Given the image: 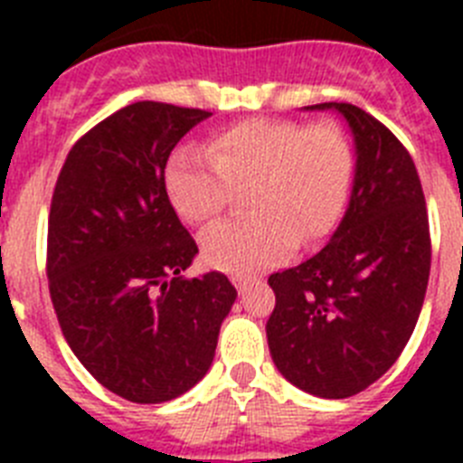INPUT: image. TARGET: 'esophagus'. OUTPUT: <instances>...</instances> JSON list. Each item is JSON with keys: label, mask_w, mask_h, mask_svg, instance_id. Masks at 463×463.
<instances>
[{"label": "esophagus", "mask_w": 463, "mask_h": 463, "mask_svg": "<svg viewBox=\"0 0 463 463\" xmlns=\"http://www.w3.org/2000/svg\"><path fill=\"white\" fill-rule=\"evenodd\" d=\"M234 285H236V289H239V294H241V297H245V294L250 292V289H252V285H255V282L245 280V278H234Z\"/></svg>", "instance_id": "obj_1"}]
</instances>
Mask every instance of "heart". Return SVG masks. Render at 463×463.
<instances>
[{
	"mask_svg": "<svg viewBox=\"0 0 463 463\" xmlns=\"http://www.w3.org/2000/svg\"><path fill=\"white\" fill-rule=\"evenodd\" d=\"M353 181V148L336 125L289 120L236 122L206 143L183 148L165 174L171 206L202 224L224 211L248 185L243 220L213 224L202 234L208 267L234 276L288 260L297 241L313 243L336 227Z\"/></svg>",
	"mask_w": 463,
	"mask_h": 463,
	"instance_id": "b5f03b06",
	"label": "heart"
}]
</instances>
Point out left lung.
<instances>
[{
  "mask_svg": "<svg viewBox=\"0 0 463 463\" xmlns=\"http://www.w3.org/2000/svg\"><path fill=\"white\" fill-rule=\"evenodd\" d=\"M306 110H336L350 127L353 192L329 243L269 278L267 338L294 387L347 399L390 371L415 329L431 269L427 203L411 155L383 122L336 101Z\"/></svg>",
  "mask_w": 463,
  "mask_h": 463,
  "instance_id": "obj_1",
  "label": "left lung"
}]
</instances>
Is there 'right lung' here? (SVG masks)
<instances>
[{"instance_id": "obj_1", "label": "right lung", "mask_w": 463, "mask_h": 463, "mask_svg": "<svg viewBox=\"0 0 463 463\" xmlns=\"http://www.w3.org/2000/svg\"><path fill=\"white\" fill-rule=\"evenodd\" d=\"M208 110L137 101L67 155L48 215V288L69 347L106 390L165 403L211 369L236 301L224 273L185 280L194 239L165 185L171 150Z\"/></svg>"}]
</instances>
